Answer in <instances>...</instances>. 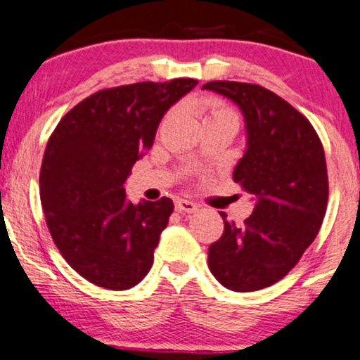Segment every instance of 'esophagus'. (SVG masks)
<instances>
[{
	"mask_svg": "<svg viewBox=\"0 0 360 360\" xmlns=\"http://www.w3.org/2000/svg\"><path fill=\"white\" fill-rule=\"evenodd\" d=\"M176 210L179 213H194L198 210V205L188 200H177L176 201Z\"/></svg>",
	"mask_w": 360,
	"mask_h": 360,
	"instance_id": "obj_1",
	"label": "esophagus"
}]
</instances>
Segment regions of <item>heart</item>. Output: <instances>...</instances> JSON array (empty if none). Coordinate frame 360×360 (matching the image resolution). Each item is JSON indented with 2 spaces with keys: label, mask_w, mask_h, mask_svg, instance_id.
Segmentation results:
<instances>
[{
  "label": "heart",
  "mask_w": 360,
  "mask_h": 360,
  "mask_svg": "<svg viewBox=\"0 0 360 360\" xmlns=\"http://www.w3.org/2000/svg\"><path fill=\"white\" fill-rule=\"evenodd\" d=\"M201 108H203L206 113L205 122L221 120V122H232L237 127L238 123H240V117H238L237 111H235L230 105H226L225 101L220 100V98H205V100L201 101Z\"/></svg>",
  "instance_id": "obj_1"
}]
</instances>
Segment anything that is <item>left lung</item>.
Returning <instances> with one entry per match:
<instances>
[{
    "label": "left lung",
    "instance_id": "left-lung-1",
    "mask_svg": "<svg viewBox=\"0 0 360 360\" xmlns=\"http://www.w3.org/2000/svg\"><path fill=\"white\" fill-rule=\"evenodd\" d=\"M203 89L242 110L247 150L233 181L255 200L243 225L220 212L225 229L210 245L208 267L226 289L257 291L283 279L320 232L328 201L323 146L307 117L262 86L210 81Z\"/></svg>",
    "mask_w": 360,
    "mask_h": 360
}]
</instances>
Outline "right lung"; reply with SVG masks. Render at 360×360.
<instances>
[{
    "label": "right lung",
    "instance_id": "1",
    "mask_svg": "<svg viewBox=\"0 0 360 360\" xmlns=\"http://www.w3.org/2000/svg\"><path fill=\"white\" fill-rule=\"evenodd\" d=\"M198 84L191 77L101 89L65 113L49 139L40 201L53 243L77 274L122 291L147 276L174 205H134L125 184L154 143L164 113Z\"/></svg>",
    "mask_w": 360,
    "mask_h": 360
}]
</instances>
